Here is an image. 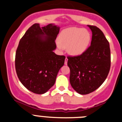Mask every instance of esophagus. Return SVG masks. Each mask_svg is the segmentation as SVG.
Wrapping results in <instances>:
<instances>
[{"instance_id": "obj_1", "label": "esophagus", "mask_w": 122, "mask_h": 122, "mask_svg": "<svg viewBox=\"0 0 122 122\" xmlns=\"http://www.w3.org/2000/svg\"><path fill=\"white\" fill-rule=\"evenodd\" d=\"M67 62H68V58L66 57L65 58V65L67 64Z\"/></svg>"}]
</instances>
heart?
Returning <instances> with one entry per match:
<instances>
[{"mask_svg":"<svg viewBox=\"0 0 122 122\" xmlns=\"http://www.w3.org/2000/svg\"><path fill=\"white\" fill-rule=\"evenodd\" d=\"M91 41V34L83 28L70 27L65 29L59 36V49L67 48L70 54L81 56L87 50Z\"/></svg>","mask_w":122,"mask_h":122,"instance_id":"obj_1","label":"heart"}]
</instances>
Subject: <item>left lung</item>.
<instances>
[{
  "label": "left lung",
  "mask_w": 122,
  "mask_h": 122,
  "mask_svg": "<svg viewBox=\"0 0 122 122\" xmlns=\"http://www.w3.org/2000/svg\"><path fill=\"white\" fill-rule=\"evenodd\" d=\"M87 26L92 32L90 46L81 56L67 57L71 86L81 95L89 94L100 87L107 77L111 67L108 41L98 27Z\"/></svg>",
  "instance_id": "obj_1"
}]
</instances>
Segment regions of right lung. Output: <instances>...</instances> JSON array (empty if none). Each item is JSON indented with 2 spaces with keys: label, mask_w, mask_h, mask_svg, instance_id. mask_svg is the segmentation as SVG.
<instances>
[{
  "label": "right lung",
  "mask_w": 122,
  "mask_h": 122,
  "mask_svg": "<svg viewBox=\"0 0 122 122\" xmlns=\"http://www.w3.org/2000/svg\"><path fill=\"white\" fill-rule=\"evenodd\" d=\"M60 27L52 24L40 27L34 24L20 40L15 56V68L19 81L26 89L43 94L56 82L65 57L53 52Z\"/></svg>",
  "instance_id": "1"
}]
</instances>
